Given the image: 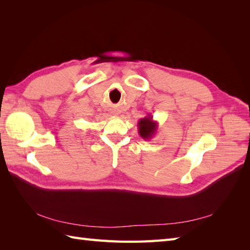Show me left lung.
<instances>
[{
	"instance_id": "obj_1",
	"label": "left lung",
	"mask_w": 250,
	"mask_h": 250,
	"mask_svg": "<svg viewBox=\"0 0 250 250\" xmlns=\"http://www.w3.org/2000/svg\"><path fill=\"white\" fill-rule=\"evenodd\" d=\"M137 126H139V134L144 140H151L158 130V122L153 120L152 116L149 114L145 118L140 119L137 122Z\"/></svg>"
}]
</instances>
